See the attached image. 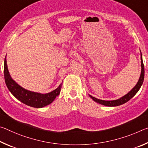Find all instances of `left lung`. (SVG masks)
<instances>
[{
  "label": "left lung",
  "instance_id": "1",
  "mask_svg": "<svg viewBox=\"0 0 148 148\" xmlns=\"http://www.w3.org/2000/svg\"><path fill=\"white\" fill-rule=\"evenodd\" d=\"M140 57H141V66H142V71H141V74H140V78L137 84L135 86V87L132 89L131 91L128 92L126 95H125L121 98L119 99L115 100V101H102V100H100L98 99L95 98V97L89 95V97L93 100L94 101L98 102V103L104 105V106H119V105H121L125 103V102H128L130 99H132L135 95L136 94V92L139 91L140 87H141L142 84H143L144 79V63L143 61H142V53L141 51H140Z\"/></svg>",
  "mask_w": 148,
  "mask_h": 148
}]
</instances>
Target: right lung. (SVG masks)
<instances>
[{
  "instance_id": "1",
  "label": "right lung",
  "mask_w": 148,
  "mask_h": 148,
  "mask_svg": "<svg viewBox=\"0 0 148 148\" xmlns=\"http://www.w3.org/2000/svg\"><path fill=\"white\" fill-rule=\"evenodd\" d=\"M6 57L4 59V66L5 83H6L9 91L17 100L29 106L34 108H42L51 104L59 95L62 84H60L59 86L54 91L46 94H41L38 93V92L29 91L28 90L25 89L23 87L19 86L12 79L10 75L9 74L8 67H7Z\"/></svg>"
}]
</instances>
